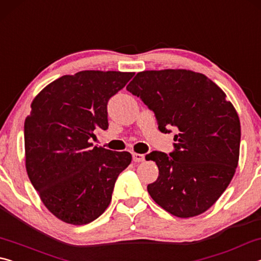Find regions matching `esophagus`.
Segmentation results:
<instances>
[{
    "label": "esophagus",
    "instance_id": "obj_1",
    "mask_svg": "<svg viewBox=\"0 0 261 261\" xmlns=\"http://www.w3.org/2000/svg\"><path fill=\"white\" fill-rule=\"evenodd\" d=\"M132 160L135 162H143L145 160L144 154H139V153H132Z\"/></svg>",
    "mask_w": 261,
    "mask_h": 261
}]
</instances>
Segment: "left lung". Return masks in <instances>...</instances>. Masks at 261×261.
Listing matches in <instances>:
<instances>
[{
    "label": "left lung",
    "mask_w": 261,
    "mask_h": 261,
    "mask_svg": "<svg viewBox=\"0 0 261 261\" xmlns=\"http://www.w3.org/2000/svg\"><path fill=\"white\" fill-rule=\"evenodd\" d=\"M126 90L154 113L159 130H176L173 152L146 155L159 168L148 193L178 218L204 213L227 189L238 163L241 123L233 106L215 83L190 70L139 72Z\"/></svg>",
    "instance_id": "1"
}]
</instances>
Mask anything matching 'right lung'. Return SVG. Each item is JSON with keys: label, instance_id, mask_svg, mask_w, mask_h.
Wrapping results in <instances>:
<instances>
[{"label": "right lung", "instance_id": "1", "mask_svg": "<svg viewBox=\"0 0 261 261\" xmlns=\"http://www.w3.org/2000/svg\"><path fill=\"white\" fill-rule=\"evenodd\" d=\"M134 72L81 71L56 79L31 105L24 124L26 171L57 219L90 223L112 200L116 179L130 165L129 152L93 147L96 127L108 129L107 103Z\"/></svg>", "mask_w": 261, "mask_h": 261}]
</instances>
